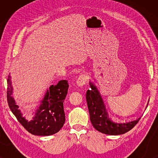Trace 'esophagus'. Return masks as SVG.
I'll list each match as a JSON object with an SVG mask.
<instances>
[{
  "instance_id": "34e87169",
  "label": "esophagus",
  "mask_w": 158,
  "mask_h": 158,
  "mask_svg": "<svg viewBox=\"0 0 158 158\" xmlns=\"http://www.w3.org/2000/svg\"><path fill=\"white\" fill-rule=\"evenodd\" d=\"M88 80V75L86 74H81L80 75L78 78H77V81H76V83H77V85L80 86V87H82L83 85H85L86 81H87Z\"/></svg>"
}]
</instances>
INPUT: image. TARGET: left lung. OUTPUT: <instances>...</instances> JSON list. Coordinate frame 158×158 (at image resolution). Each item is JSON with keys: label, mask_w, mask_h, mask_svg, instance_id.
<instances>
[{"label": "left lung", "mask_w": 158, "mask_h": 158, "mask_svg": "<svg viewBox=\"0 0 158 158\" xmlns=\"http://www.w3.org/2000/svg\"><path fill=\"white\" fill-rule=\"evenodd\" d=\"M90 90L86 92L90 119L93 126L96 130L109 135H122L131 130L137 124L141 117L131 122L125 123H115L109 118L104 102L100 92L94 84L90 82Z\"/></svg>", "instance_id": "1"}]
</instances>
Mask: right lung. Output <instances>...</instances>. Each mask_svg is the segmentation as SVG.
<instances>
[{"label": "right lung", "instance_id": "add662e5", "mask_svg": "<svg viewBox=\"0 0 158 158\" xmlns=\"http://www.w3.org/2000/svg\"><path fill=\"white\" fill-rule=\"evenodd\" d=\"M7 83V101L10 111L29 133L38 136H49L60 130L65 122L63 102L68 94V81L62 80L57 85H52L49 87L31 121L23 117L13 98L10 75L8 77Z\"/></svg>", "mask_w": 158, "mask_h": 158}]
</instances>
